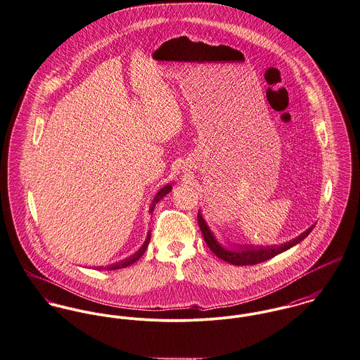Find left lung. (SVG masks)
Wrapping results in <instances>:
<instances>
[{"label": "left lung", "instance_id": "left-lung-1", "mask_svg": "<svg viewBox=\"0 0 360 360\" xmlns=\"http://www.w3.org/2000/svg\"><path fill=\"white\" fill-rule=\"evenodd\" d=\"M198 224L199 229L202 231L203 239L207 243L209 249L221 260L229 262L232 265H253V264H259V262H266L286 250H289L290 248L295 246L297 243H300L301 240H304L309 232L314 229L315 226H311L309 229H305L302 233H300L297 238L282 243V245H274V246H253V245H232L231 248H224L217 238L214 236V233L212 232V229H209L207 223L205 221L203 216L200 212H198Z\"/></svg>", "mask_w": 360, "mask_h": 360}]
</instances>
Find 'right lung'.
<instances>
[{
  "mask_svg": "<svg viewBox=\"0 0 360 360\" xmlns=\"http://www.w3.org/2000/svg\"><path fill=\"white\" fill-rule=\"evenodd\" d=\"M170 191H172V184H166V186H164V187L157 193V195L154 196V199H153V202H151V205H150V210H148V213H150V214L154 212L155 203H157V202H160V200H161L165 195H167ZM150 238H151V231H148V232H147V238H146L144 243L141 245V248H140L136 253H133L131 256L127 257V259H124V260H121V262H114V264H111V265L104 266V269L112 271V269L127 268V266H129L131 264H134V262H137V260L144 255V252H146V249H147V246H148V243H150ZM98 269H101V268H98Z\"/></svg>",
  "mask_w": 360,
  "mask_h": 360,
  "instance_id": "1",
  "label": "right lung"
}]
</instances>
